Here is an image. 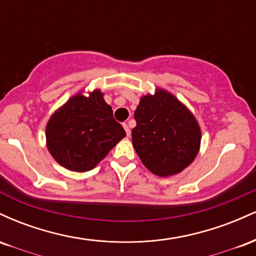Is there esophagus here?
I'll return each instance as SVG.
<instances>
[{
  "instance_id": "34e87169",
  "label": "esophagus",
  "mask_w": 256,
  "mask_h": 256,
  "mask_svg": "<svg viewBox=\"0 0 256 256\" xmlns=\"http://www.w3.org/2000/svg\"><path fill=\"white\" fill-rule=\"evenodd\" d=\"M122 126H124V128H125V131H126V134H128V136H130L131 131H130V128H128V125L126 124V122H124V124H122Z\"/></svg>"
}]
</instances>
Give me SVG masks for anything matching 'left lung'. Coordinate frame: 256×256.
<instances>
[{"mask_svg":"<svg viewBox=\"0 0 256 256\" xmlns=\"http://www.w3.org/2000/svg\"><path fill=\"white\" fill-rule=\"evenodd\" d=\"M132 144L149 171L160 177L177 174L192 162L201 130L183 104L165 90L140 98L134 110Z\"/></svg>","mask_w":256,"mask_h":256,"instance_id":"left-lung-1","label":"left lung"}]
</instances>
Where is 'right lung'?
Returning <instances> with one entry per match:
<instances>
[{
	"instance_id": "right-lung-1",
	"label": "right lung",
	"mask_w": 256,
	"mask_h": 256,
	"mask_svg": "<svg viewBox=\"0 0 256 256\" xmlns=\"http://www.w3.org/2000/svg\"><path fill=\"white\" fill-rule=\"evenodd\" d=\"M46 146L64 168L74 172L92 170L126 132L114 119L113 110L95 90L85 98L73 96L49 119Z\"/></svg>"
}]
</instances>
